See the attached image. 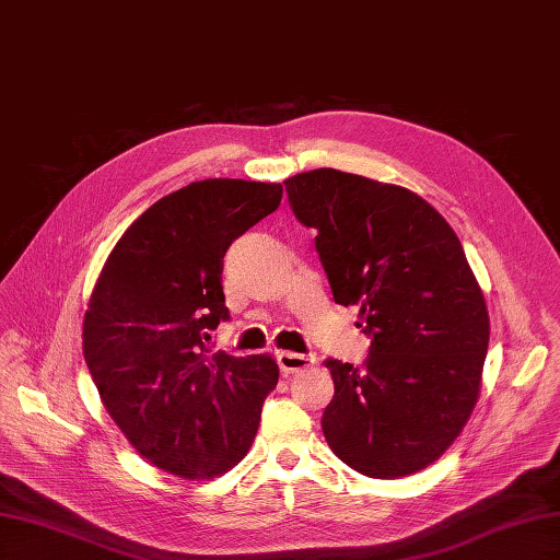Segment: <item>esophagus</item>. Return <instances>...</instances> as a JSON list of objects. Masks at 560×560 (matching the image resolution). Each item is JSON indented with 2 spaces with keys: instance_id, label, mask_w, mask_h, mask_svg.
I'll list each match as a JSON object with an SVG mask.
<instances>
[{
  "instance_id": "34e87169",
  "label": "esophagus",
  "mask_w": 560,
  "mask_h": 560,
  "mask_svg": "<svg viewBox=\"0 0 560 560\" xmlns=\"http://www.w3.org/2000/svg\"><path fill=\"white\" fill-rule=\"evenodd\" d=\"M313 358L308 354H301V352H290V350H280L278 352V364L282 369V374H299V371H306L313 366Z\"/></svg>"
}]
</instances>
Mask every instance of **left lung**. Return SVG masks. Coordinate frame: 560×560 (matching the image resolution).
<instances>
[{
    "label": "left lung",
    "instance_id": "obj_1",
    "mask_svg": "<svg viewBox=\"0 0 560 560\" xmlns=\"http://www.w3.org/2000/svg\"><path fill=\"white\" fill-rule=\"evenodd\" d=\"M334 301L360 308L371 336L358 369L327 360L329 448L371 479L425 469L477 406L490 319L455 231L425 198L334 167L284 179Z\"/></svg>",
    "mask_w": 560,
    "mask_h": 560
}]
</instances>
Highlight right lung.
Returning a JSON list of instances; mask_svg holds the SVG:
<instances>
[{"label":"right lung","mask_w":560,"mask_h":560,"mask_svg":"<svg viewBox=\"0 0 560 560\" xmlns=\"http://www.w3.org/2000/svg\"><path fill=\"white\" fill-rule=\"evenodd\" d=\"M280 198L276 182H191L135 219L91 292L81 338L100 399L132 448L179 479L238 465L278 385L273 354H210L206 341L229 317V245Z\"/></svg>","instance_id":"add662e5"}]
</instances>
